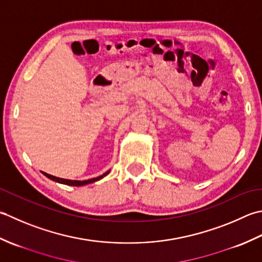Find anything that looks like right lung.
<instances>
[{"label": "right lung", "instance_id": "right-lung-1", "mask_svg": "<svg viewBox=\"0 0 262 262\" xmlns=\"http://www.w3.org/2000/svg\"><path fill=\"white\" fill-rule=\"evenodd\" d=\"M44 174L46 178H49L52 181H55L57 183H62V184H67V185H72V186H81V185H86V184H90V183H94L96 181H98L100 179H103L104 176L107 175L110 173V170L107 172L104 173L103 175L98 176V178H94V179H90V180H84V181H77V180H67V179H61V178H56V176H53L51 174H47L45 172H41Z\"/></svg>", "mask_w": 262, "mask_h": 262}]
</instances>
